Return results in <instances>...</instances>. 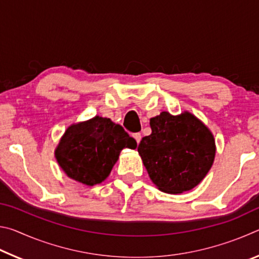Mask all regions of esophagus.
I'll return each instance as SVG.
<instances>
[{
  "label": "esophagus",
  "mask_w": 259,
  "mask_h": 259,
  "mask_svg": "<svg viewBox=\"0 0 259 259\" xmlns=\"http://www.w3.org/2000/svg\"><path fill=\"white\" fill-rule=\"evenodd\" d=\"M134 138L136 139V142H137V144H139L140 140H142V135H140V133H137V134H134Z\"/></svg>",
  "instance_id": "esophagus-1"
}]
</instances>
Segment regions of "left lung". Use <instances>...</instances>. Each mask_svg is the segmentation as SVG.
I'll use <instances>...</instances> for the list:
<instances>
[{
	"instance_id": "left-lung-1",
	"label": "left lung",
	"mask_w": 259,
	"mask_h": 259,
	"mask_svg": "<svg viewBox=\"0 0 259 259\" xmlns=\"http://www.w3.org/2000/svg\"><path fill=\"white\" fill-rule=\"evenodd\" d=\"M150 124L152 134L142 139L138 153L152 182L170 194L199 185L216 154L211 131L190 112H162Z\"/></svg>"
}]
</instances>
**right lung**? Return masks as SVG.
<instances>
[{"label":"right lung","mask_w":259,"mask_h":259,"mask_svg":"<svg viewBox=\"0 0 259 259\" xmlns=\"http://www.w3.org/2000/svg\"><path fill=\"white\" fill-rule=\"evenodd\" d=\"M125 147L135 150L137 143L120 124L97 115L69 125L56 147L55 156L69 178L94 186L108 177Z\"/></svg>","instance_id":"1"}]
</instances>
